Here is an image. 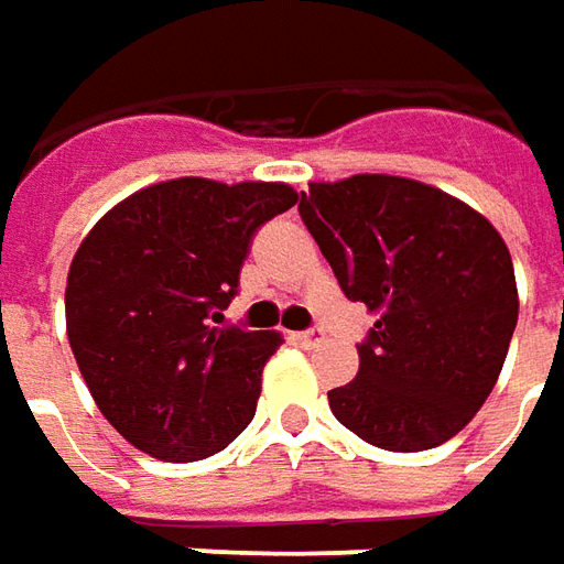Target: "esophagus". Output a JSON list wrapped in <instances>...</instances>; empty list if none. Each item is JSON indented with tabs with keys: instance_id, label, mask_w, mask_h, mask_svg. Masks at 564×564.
Returning a JSON list of instances; mask_svg holds the SVG:
<instances>
[{
	"instance_id": "esophagus-1",
	"label": "esophagus",
	"mask_w": 564,
	"mask_h": 564,
	"mask_svg": "<svg viewBox=\"0 0 564 564\" xmlns=\"http://www.w3.org/2000/svg\"><path fill=\"white\" fill-rule=\"evenodd\" d=\"M293 339H296L302 348H312V346H317L321 339H324V333H321V330H302V333H293Z\"/></svg>"
}]
</instances>
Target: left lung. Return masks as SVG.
Returning <instances> with one entry per match:
<instances>
[{"mask_svg": "<svg viewBox=\"0 0 564 564\" xmlns=\"http://www.w3.org/2000/svg\"><path fill=\"white\" fill-rule=\"evenodd\" d=\"M299 216L351 302L377 324L333 416L382 451H429L473 420L507 361L519 290L481 213L401 175L312 182Z\"/></svg>", "mask_w": 564, "mask_h": 564, "instance_id": "obj_1", "label": "left lung"}]
</instances>
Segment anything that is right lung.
Returning a JSON list of instances; mask_svg holds the SVG:
<instances>
[{
	"instance_id": "1",
	"label": "right lung",
	"mask_w": 564,
	"mask_h": 564,
	"mask_svg": "<svg viewBox=\"0 0 564 564\" xmlns=\"http://www.w3.org/2000/svg\"><path fill=\"white\" fill-rule=\"evenodd\" d=\"M283 182L172 178L129 194L86 234L64 293L67 339L105 420L166 463L213 457L250 426L281 333L225 327Z\"/></svg>"
}]
</instances>
